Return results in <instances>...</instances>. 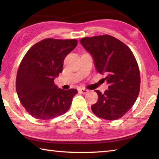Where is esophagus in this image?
<instances>
[{"label":"esophagus","mask_w":159,"mask_h":159,"mask_svg":"<svg viewBox=\"0 0 159 159\" xmlns=\"http://www.w3.org/2000/svg\"><path fill=\"white\" fill-rule=\"evenodd\" d=\"M79 91L80 92V93H82V94H86V93H88V92H89V90H88L87 89H85V88H80L79 89Z\"/></svg>","instance_id":"34e87169"}]
</instances>
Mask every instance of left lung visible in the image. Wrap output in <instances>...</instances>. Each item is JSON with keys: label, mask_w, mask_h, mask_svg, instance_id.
Returning <instances> with one entry per match:
<instances>
[{"label": "left lung", "mask_w": 159, "mask_h": 159, "mask_svg": "<svg viewBox=\"0 0 159 159\" xmlns=\"http://www.w3.org/2000/svg\"><path fill=\"white\" fill-rule=\"evenodd\" d=\"M80 44L93 57L99 74L106 75L108 89L95 90L98 101L91 106L95 115L115 120L122 117L135 102L140 88L138 63L131 49L115 37L103 34L80 39Z\"/></svg>", "instance_id": "1"}]
</instances>
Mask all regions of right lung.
Returning <instances> with one entry per match:
<instances>
[{"instance_id":"add662e5","label":"right lung","mask_w":159,"mask_h":159,"mask_svg":"<svg viewBox=\"0 0 159 159\" xmlns=\"http://www.w3.org/2000/svg\"><path fill=\"white\" fill-rule=\"evenodd\" d=\"M77 44L74 39L47 38L34 44L23 57L16 74V90L31 116L51 120L70 108L78 91L57 88L54 79L62 71L65 57Z\"/></svg>"}]
</instances>
